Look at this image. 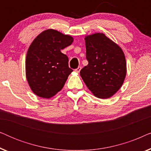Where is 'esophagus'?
Segmentation results:
<instances>
[{"label": "esophagus", "instance_id": "esophagus-1", "mask_svg": "<svg viewBox=\"0 0 151 151\" xmlns=\"http://www.w3.org/2000/svg\"><path fill=\"white\" fill-rule=\"evenodd\" d=\"M81 69H82L81 67H78L77 69L75 70V71H76V72H77V73H80V70H81Z\"/></svg>", "mask_w": 151, "mask_h": 151}]
</instances>
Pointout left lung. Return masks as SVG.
Here are the masks:
<instances>
[{"instance_id":"1","label":"left lung","mask_w":151,"mask_h":151,"mask_svg":"<svg viewBox=\"0 0 151 151\" xmlns=\"http://www.w3.org/2000/svg\"><path fill=\"white\" fill-rule=\"evenodd\" d=\"M86 58L88 64L80 76L88 89L98 98L112 97L124 81L127 63L119 45L102 33L85 37Z\"/></svg>"}]
</instances>
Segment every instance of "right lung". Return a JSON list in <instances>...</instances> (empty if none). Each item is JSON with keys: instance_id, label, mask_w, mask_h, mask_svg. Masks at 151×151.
Listing matches in <instances>:
<instances>
[{"instance_id": "add662e5", "label": "right lung", "mask_w": 151, "mask_h": 151, "mask_svg": "<svg viewBox=\"0 0 151 151\" xmlns=\"http://www.w3.org/2000/svg\"><path fill=\"white\" fill-rule=\"evenodd\" d=\"M73 42L69 35L49 29L40 33L30 45L25 60L26 78L36 96L51 98L63 88L73 70L61 50Z\"/></svg>"}]
</instances>
